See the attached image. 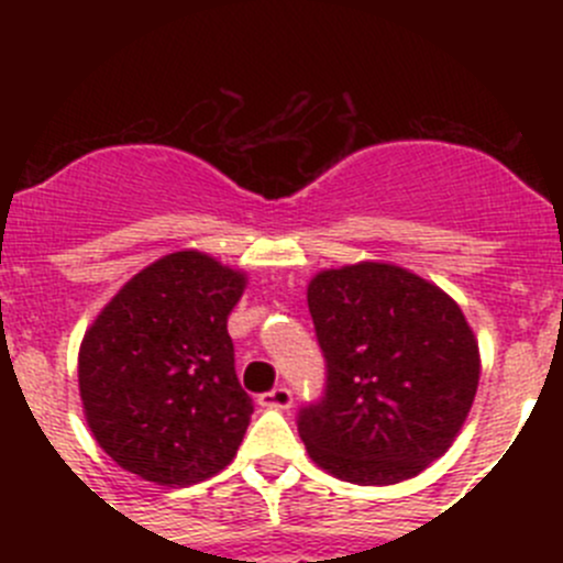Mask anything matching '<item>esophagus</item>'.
I'll return each instance as SVG.
<instances>
[{
  "label": "esophagus",
  "instance_id": "1",
  "mask_svg": "<svg viewBox=\"0 0 563 563\" xmlns=\"http://www.w3.org/2000/svg\"><path fill=\"white\" fill-rule=\"evenodd\" d=\"M258 402L264 408H280V411H286V408H291L294 395L288 387H275V389L264 391V395H258Z\"/></svg>",
  "mask_w": 563,
  "mask_h": 563
}]
</instances>
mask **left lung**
<instances>
[{"label":"left lung","instance_id":"left-lung-1","mask_svg":"<svg viewBox=\"0 0 563 563\" xmlns=\"http://www.w3.org/2000/svg\"><path fill=\"white\" fill-rule=\"evenodd\" d=\"M308 308L327 389L297 428L323 471L397 485L452 446L479 387V345L450 294L382 261L323 269Z\"/></svg>","mask_w":563,"mask_h":563}]
</instances>
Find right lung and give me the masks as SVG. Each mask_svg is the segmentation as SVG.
Instances as JSON below:
<instances>
[{"label": "right lung", "mask_w": 563, "mask_h": 563, "mask_svg": "<svg viewBox=\"0 0 563 563\" xmlns=\"http://www.w3.org/2000/svg\"><path fill=\"white\" fill-rule=\"evenodd\" d=\"M245 286V272L179 250L130 277L87 329L84 417L124 471L174 487L234 460L253 413L229 334Z\"/></svg>", "instance_id": "obj_1"}]
</instances>
